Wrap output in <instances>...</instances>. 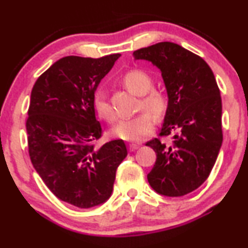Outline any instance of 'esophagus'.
I'll use <instances>...</instances> for the list:
<instances>
[{"label": "esophagus", "instance_id": "obj_1", "mask_svg": "<svg viewBox=\"0 0 248 248\" xmlns=\"http://www.w3.org/2000/svg\"><path fill=\"white\" fill-rule=\"evenodd\" d=\"M140 148V145L139 144H129V150L130 151H135V150H137V149Z\"/></svg>", "mask_w": 248, "mask_h": 248}]
</instances>
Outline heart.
Instances as JSON below:
<instances>
[{
    "label": "heart",
    "mask_w": 248,
    "mask_h": 248,
    "mask_svg": "<svg viewBox=\"0 0 248 248\" xmlns=\"http://www.w3.org/2000/svg\"><path fill=\"white\" fill-rule=\"evenodd\" d=\"M124 84L129 91L137 95H142L140 107L151 113L156 118L162 116L166 111V98L162 92L151 90L154 80L149 74L143 70L128 71L122 79ZM93 105L95 112L104 120L113 122L115 120V113L113 111L107 95L104 91L98 90L94 93ZM154 129V120L148 113L133 116L129 119H122L112 129V135L128 142H140L148 136Z\"/></svg>",
    "instance_id": "heart-1"
}]
</instances>
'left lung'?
I'll return each mask as SVG.
<instances>
[{
  "mask_svg": "<svg viewBox=\"0 0 248 248\" xmlns=\"http://www.w3.org/2000/svg\"><path fill=\"white\" fill-rule=\"evenodd\" d=\"M156 65L168 93L160 136L147 143L157 159L148 181L158 194L184 196L209 177L222 147V99L213 70L203 59L174 43H158L133 53Z\"/></svg>",
  "mask_w": 248,
  "mask_h": 248,
  "instance_id": "left-lung-1",
  "label": "left lung"
}]
</instances>
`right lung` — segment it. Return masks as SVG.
Instances as JSON below:
<instances>
[{"mask_svg":"<svg viewBox=\"0 0 248 248\" xmlns=\"http://www.w3.org/2000/svg\"><path fill=\"white\" fill-rule=\"evenodd\" d=\"M120 54L100 59L65 56L35 82L26 121L33 168L56 198L88 209L113 192L118 166L127 156L122 140L94 148L101 136L93 97Z\"/></svg>","mask_w":248,"mask_h":248,"instance_id":"1","label":"right lung"}]
</instances>
